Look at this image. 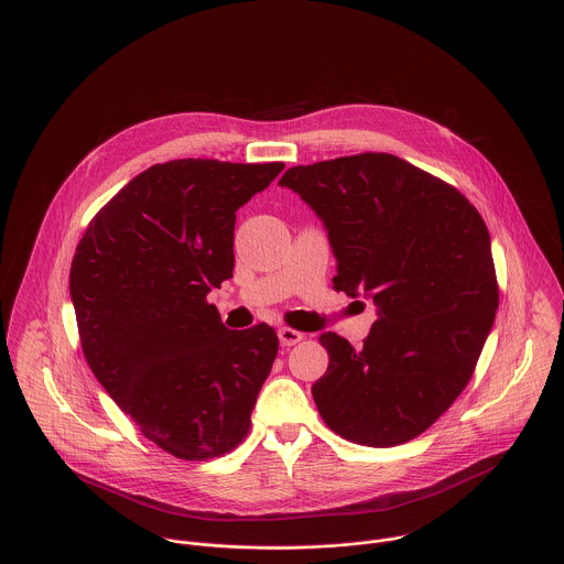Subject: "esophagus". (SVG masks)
<instances>
[{"mask_svg":"<svg viewBox=\"0 0 564 564\" xmlns=\"http://www.w3.org/2000/svg\"><path fill=\"white\" fill-rule=\"evenodd\" d=\"M278 337H280V344H282V346H295V344H300V341L304 339V335H302L300 330L286 328V326L278 330Z\"/></svg>","mask_w":564,"mask_h":564,"instance_id":"obj_1","label":"esophagus"}]
</instances>
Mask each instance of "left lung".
Segmentation results:
<instances>
[{"instance_id":"8db88e82","label":"left lung","mask_w":564,"mask_h":564,"mask_svg":"<svg viewBox=\"0 0 564 564\" xmlns=\"http://www.w3.org/2000/svg\"><path fill=\"white\" fill-rule=\"evenodd\" d=\"M328 229L337 291L379 308L364 348L326 333L313 383L324 423L359 445L425 432L469 383L498 308L487 227L449 183L383 152L284 172Z\"/></svg>"}]
</instances>
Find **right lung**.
Segmentation results:
<instances>
[{
	"mask_svg": "<svg viewBox=\"0 0 564 564\" xmlns=\"http://www.w3.org/2000/svg\"><path fill=\"white\" fill-rule=\"evenodd\" d=\"M284 163L178 159L132 178L82 236L70 295L88 366L167 454L238 447L278 355L269 324L223 326L207 293L234 273L236 212Z\"/></svg>",
	"mask_w": 564,
	"mask_h": 564,
	"instance_id": "obj_1",
	"label": "right lung"
}]
</instances>
